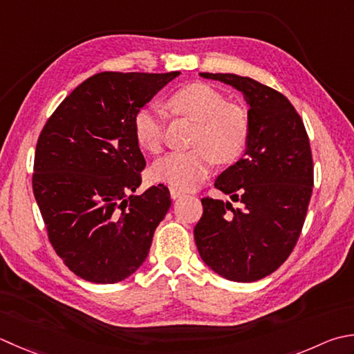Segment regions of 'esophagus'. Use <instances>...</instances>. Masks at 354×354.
I'll return each mask as SVG.
<instances>
[{
  "label": "esophagus",
  "instance_id": "esophagus-1",
  "mask_svg": "<svg viewBox=\"0 0 354 354\" xmlns=\"http://www.w3.org/2000/svg\"><path fill=\"white\" fill-rule=\"evenodd\" d=\"M184 195V193L179 190V189H175V187H170V196H171V199H178V198H181Z\"/></svg>",
  "mask_w": 354,
  "mask_h": 354
}]
</instances>
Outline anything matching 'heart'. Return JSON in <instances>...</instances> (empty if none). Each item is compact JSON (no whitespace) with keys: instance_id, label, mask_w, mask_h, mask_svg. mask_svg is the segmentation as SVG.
<instances>
[{"instance_id":"heart-1","label":"heart","mask_w":354,"mask_h":354,"mask_svg":"<svg viewBox=\"0 0 354 354\" xmlns=\"http://www.w3.org/2000/svg\"><path fill=\"white\" fill-rule=\"evenodd\" d=\"M173 113L196 122L189 151H173L151 167L155 181L189 190L204 181L214 161L230 164L244 153L248 142V118L238 104L203 82L178 88L167 100ZM138 145L149 153L162 149V118L158 110L141 109L133 120Z\"/></svg>"}]
</instances>
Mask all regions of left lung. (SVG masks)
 I'll return each instance as SVG.
<instances>
[{
  "label": "left lung",
  "mask_w": 354,
  "mask_h": 354,
  "mask_svg": "<svg viewBox=\"0 0 354 354\" xmlns=\"http://www.w3.org/2000/svg\"><path fill=\"white\" fill-rule=\"evenodd\" d=\"M242 93L248 112L244 158L214 187L234 202L203 198L195 242L204 264L223 278L254 282L272 274L299 238L313 190V161L301 116L286 96L248 76L199 73Z\"/></svg>",
  "instance_id": "8db88e82"
}]
</instances>
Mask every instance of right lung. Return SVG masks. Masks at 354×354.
Masks as SVG:
<instances>
[{
    "label": "right lung",
    "instance_id": "right-lung-1",
    "mask_svg": "<svg viewBox=\"0 0 354 354\" xmlns=\"http://www.w3.org/2000/svg\"><path fill=\"white\" fill-rule=\"evenodd\" d=\"M179 73L90 76L41 131L33 195L55 252L82 279L120 282L147 258L171 201L162 184L133 196L145 167L133 120Z\"/></svg>",
    "mask_w": 354,
    "mask_h": 354
}]
</instances>
